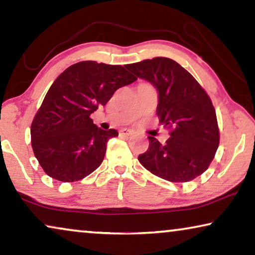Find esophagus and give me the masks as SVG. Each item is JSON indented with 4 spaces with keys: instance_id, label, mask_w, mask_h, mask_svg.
Segmentation results:
<instances>
[{
    "instance_id": "esophagus-1",
    "label": "esophagus",
    "mask_w": 255,
    "mask_h": 255,
    "mask_svg": "<svg viewBox=\"0 0 255 255\" xmlns=\"http://www.w3.org/2000/svg\"><path fill=\"white\" fill-rule=\"evenodd\" d=\"M120 134H121V135H127V136H129V135L134 134V131L130 130V129H121Z\"/></svg>"
}]
</instances>
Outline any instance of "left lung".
Listing matches in <instances>:
<instances>
[{"label": "left lung", "instance_id": "left-lung-1", "mask_svg": "<svg viewBox=\"0 0 255 255\" xmlns=\"http://www.w3.org/2000/svg\"><path fill=\"white\" fill-rule=\"evenodd\" d=\"M126 68L156 89L159 123L171 128L165 144L148 136L149 148L138 156L139 163L172 182L199 177L214 159L220 143L216 112L209 96L185 68L167 57H153Z\"/></svg>", "mask_w": 255, "mask_h": 255}]
</instances>
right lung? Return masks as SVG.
<instances>
[{
  "label": "right lung",
  "instance_id": "1",
  "mask_svg": "<svg viewBox=\"0 0 255 255\" xmlns=\"http://www.w3.org/2000/svg\"><path fill=\"white\" fill-rule=\"evenodd\" d=\"M136 80L126 66L96 61L75 63L56 78L31 126L34 156L49 177L77 181L102 164L107 141L119 132L96 126L90 116Z\"/></svg>",
  "mask_w": 255,
  "mask_h": 255
}]
</instances>
